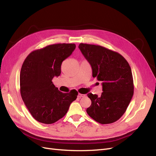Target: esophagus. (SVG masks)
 I'll return each mask as SVG.
<instances>
[{
  "instance_id": "esophagus-1",
  "label": "esophagus",
  "mask_w": 156,
  "mask_h": 156,
  "mask_svg": "<svg viewBox=\"0 0 156 156\" xmlns=\"http://www.w3.org/2000/svg\"><path fill=\"white\" fill-rule=\"evenodd\" d=\"M86 96V95L85 94H79V95H78V97L79 98H84Z\"/></svg>"
}]
</instances>
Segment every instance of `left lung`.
I'll return each instance as SVG.
<instances>
[{
    "label": "left lung",
    "instance_id": "1",
    "mask_svg": "<svg viewBox=\"0 0 156 156\" xmlns=\"http://www.w3.org/2000/svg\"><path fill=\"white\" fill-rule=\"evenodd\" d=\"M79 48L91 65L93 77L102 81L100 96L87 94L92 101L87 114L100 124L113 123L124 114L133 95L130 66L124 56L104 47L80 44Z\"/></svg>",
    "mask_w": 156,
    "mask_h": 156
}]
</instances>
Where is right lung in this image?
Returning <instances> with one entry per match:
<instances>
[{"label":"right lung","instance_id":"add662e5","mask_svg":"<svg viewBox=\"0 0 156 156\" xmlns=\"http://www.w3.org/2000/svg\"><path fill=\"white\" fill-rule=\"evenodd\" d=\"M74 44H56L33 51L20 73V92L31 115L41 123L53 124L66 114L77 91L63 93L52 82L61 73L62 61L72 55Z\"/></svg>","mask_w":156,"mask_h":156}]
</instances>
